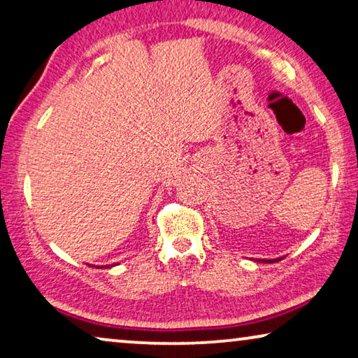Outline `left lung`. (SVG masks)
<instances>
[{
    "label": "left lung",
    "instance_id": "8db88e82",
    "mask_svg": "<svg viewBox=\"0 0 358 358\" xmlns=\"http://www.w3.org/2000/svg\"><path fill=\"white\" fill-rule=\"evenodd\" d=\"M285 257H280V259H260L259 262H264V264H273V262H280V260H282Z\"/></svg>",
    "mask_w": 358,
    "mask_h": 358
}]
</instances>
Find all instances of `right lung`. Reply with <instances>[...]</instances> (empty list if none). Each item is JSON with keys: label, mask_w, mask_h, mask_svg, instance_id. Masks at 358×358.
Instances as JSON below:
<instances>
[{"label": "right lung", "mask_w": 358, "mask_h": 358, "mask_svg": "<svg viewBox=\"0 0 358 358\" xmlns=\"http://www.w3.org/2000/svg\"><path fill=\"white\" fill-rule=\"evenodd\" d=\"M106 266H109V265H106ZM110 266H112V265H110Z\"/></svg>", "instance_id": "obj_1"}]
</instances>
